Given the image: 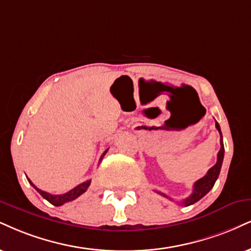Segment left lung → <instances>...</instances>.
Masks as SVG:
<instances>
[{"label": "left lung", "mask_w": 251, "mask_h": 251, "mask_svg": "<svg viewBox=\"0 0 251 251\" xmlns=\"http://www.w3.org/2000/svg\"><path fill=\"white\" fill-rule=\"evenodd\" d=\"M215 126H216V129H218V131L220 132V137H221V140H220L221 148H220V151L218 152V160H216V164L208 170V172L206 173L205 177L200 178L199 180L194 182L193 192H192V194L190 197L181 201V205H184V206L193 205V203H196L197 201H199L201 198L205 197L206 194L212 190L213 186H214L216 179H218L219 175H220V170H221L222 162H224V156H225V147H224V142H222L221 129H220V126H219L218 122H215ZM158 193L160 194V196L169 198L168 196H165V194L160 193V192H158Z\"/></svg>", "instance_id": "8db88e82"}]
</instances>
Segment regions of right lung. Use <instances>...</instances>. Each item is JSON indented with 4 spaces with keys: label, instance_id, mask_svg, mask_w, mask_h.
I'll return each instance as SVG.
<instances>
[{
    "label": "right lung",
    "instance_id": "obj_1",
    "mask_svg": "<svg viewBox=\"0 0 251 251\" xmlns=\"http://www.w3.org/2000/svg\"><path fill=\"white\" fill-rule=\"evenodd\" d=\"M107 151H108V149L104 151L103 153H102L100 162H101V159L103 158L104 154L107 153ZM27 180H29L30 185H32V187L35 188L37 192H38L40 196H42L44 199H46L49 202L52 203V205H54V206H61V205H64L65 202H69V201L76 199V198L81 196L82 193H85V192L87 191V188L89 187V185H91V180H87L85 182H81V184L78 185V186H75L74 188H72V190L66 192V193H64V194H50V193H48V192H44V191L39 190L38 187H36L35 184H33L30 179H27Z\"/></svg>",
    "mask_w": 251,
    "mask_h": 251
}]
</instances>
